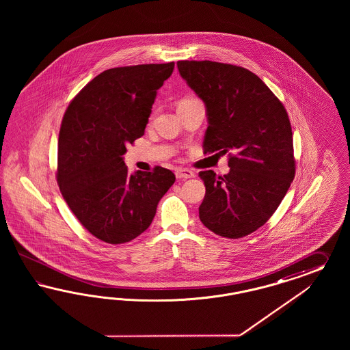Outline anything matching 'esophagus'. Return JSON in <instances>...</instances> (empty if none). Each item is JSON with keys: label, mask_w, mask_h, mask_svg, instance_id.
Returning <instances> with one entry per match:
<instances>
[{"label": "esophagus", "mask_w": 350, "mask_h": 350, "mask_svg": "<svg viewBox=\"0 0 350 350\" xmlns=\"http://www.w3.org/2000/svg\"><path fill=\"white\" fill-rule=\"evenodd\" d=\"M176 177L177 178H180V180H189V178H192V177H195V173L190 170H176Z\"/></svg>", "instance_id": "1"}]
</instances>
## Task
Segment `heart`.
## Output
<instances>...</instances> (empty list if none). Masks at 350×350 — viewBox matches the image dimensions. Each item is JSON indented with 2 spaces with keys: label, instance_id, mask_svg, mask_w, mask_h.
<instances>
[{
  "label": "heart",
  "instance_id": "obj_1",
  "mask_svg": "<svg viewBox=\"0 0 350 350\" xmlns=\"http://www.w3.org/2000/svg\"><path fill=\"white\" fill-rule=\"evenodd\" d=\"M191 100H193V98H190V97L189 98H183V100H180V103H187V101H191Z\"/></svg>",
  "mask_w": 350,
  "mask_h": 350
}]
</instances>
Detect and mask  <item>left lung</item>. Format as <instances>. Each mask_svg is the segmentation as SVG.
Masks as SVG:
<instances>
[{"mask_svg":"<svg viewBox=\"0 0 350 350\" xmlns=\"http://www.w3.org/2000/svg\"><path fill=\"white\" fill-rule=\"evenodd\" d=\"M178 72L206 107L205 152H230V172L199 173L205 196L202 224L240 239L275 212L295 177L293 132L286 109L250 70L215 62H178Z\"/></svg>","mask_w":350,"mask_h":350,"instance_id":"1","label":"left lung"}]
</instances>
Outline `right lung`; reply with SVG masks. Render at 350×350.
I'll return each mask as SVG.
<instances>
[{"instance_id":"obj_1","label":"right lung","mask_w":350,"mask_h":350,"mask_svg":"<svg viewBox=\"0 0 350 350\" xmlns=\"http://www.w3.org/2000/svg\"><path fill=\"white\" fill-rule=\"evenodd\" d=\"M174 63L107 69L75 96L57 142V185L78 221L107 244L136 239L152 222L173 172H128L127 144L144 136L157 92Z\"/></svg>"}]
</instances>
